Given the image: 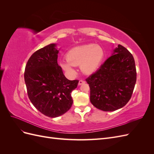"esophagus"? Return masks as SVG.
<instances>
[{"mask_svg": "<svg viewBox=\"0 0 154 154\" xmlns=\"http://www.w3.org/2000/svg\"><path fill=\"white\" fill-rule=\"evenodd\" d=\"M85 83V82L84 80H80V81H79V82H78V85H81L83 84V83Z\"/></svg>", "mask_w": 154, "mask_h": 154, "instance_id": "esophagus-1", "label": "esophagus"}]
</instances>
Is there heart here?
I'll return each mask as SVG.
<instances>
[{"instance_id":"obj_1","label":"heart","mask_w":154,"mask_h":154,"mask_svg":"<svg viewBox=\"0 0 154 154\" xmlns=\"http://www.w3.org/2000/svg\"><path fill=\"white\" fill-rule=\"evenodd\" d=\"M105 57L103 49L94 44L74 48L66 54L67 61L60 62L62 68L70 75H74L73 66H80L83 72L91 74L99 67Z\"/></svg>"}]
</instances>
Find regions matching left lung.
Wrapping results in <instances>:
<instances>
[{"instance_id": "8db88e82", "label": "left lung", "mask_w": 154, "mask_h": 154, "mask_svg": "<svg viewBox=\"0 0 154 154\" xmlns=\"http://www.w3.org/2000/svg\"><path fill=\"white\" fill-rule=\"evenodd\" d=\"M136 76L132 54L119 44L112 55L86 79L91 103L106 112L122 108L131 98Z\"/></svg>"}]
</instances>
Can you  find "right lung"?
<instances>
[{"label": "right lung", "mask_w": 154, "mask_h": 154, "mask_svg": "<svg viewBox=\"0 0 154 154\" xmlns=\"http://www.w3.org/2000/svg\"><path fill=\"white\" fill-rule=\"evenodd\" d=\"M51 44L32 54L25 68L27 95L35 108L50 118L67 112L72 105V91L79 81L69 80L57 62L59 50Z\"/></svg>", "instance_id": "1"}]
</instances>
